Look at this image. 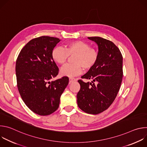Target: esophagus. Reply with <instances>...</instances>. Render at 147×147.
<instances>
[{
    "label": "esophagus",
    "mask_w": 147,
    "mask_h": 147,
    "mask_svg": "<svg viewBox=\"0 0 147 147\" xmlns=\"http://www.w3.org/2000/svg\"><path fill=\"white\" fill-rule=\"evenodd\" d=\"M76 81V79L75 78H73V77H70L69 78V82H70V83L74 82Z\"/></svg>",
    "instance_id": "1"
}]
</instances>
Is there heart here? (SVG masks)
Wrapping results in <instances>:
<instances>
[{"instance_id": "obj_1", "label": "heart", "mask_w": 147, "mask_h": 147, "mask_svg": "<svg viewBox=\"0 0 147 147\" xmlns=\"http://www.w3.org/2000/svg\"><path fill=\"white\" fill-rule=\"evenodd\" d=\"M75 55L73 57L74 64H67L60 70L63 76L74 77L81 74L82 67L85 69L92 67L98 58V52L90 45L82 40L71 41L66 44L65 49L60 47H55L51 52L53 60L59 65H63L69 56Z\"/></svg>"}]
</instances>
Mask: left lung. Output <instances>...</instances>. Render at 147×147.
<instances>
[{
    "instance_id": "8db88e82",
    "label": "left lung",
    "mask_w": 147,
    "mask_h": 147,
    "mask_svg": "<svg viewBox=\"0 0 147 147\" xmlns=\"http://www.w3.org/2000/svg\"><path fill=\"white\" fill-rule=\"evenodd\" d=\"M88 38L98 45V58L95 65L81 76L92 81H78L81 88L77 101L82 111L97 115L107 110L117 95L123 78V57L111 40L99 36Z\"/></svg>"
}]
</instances>
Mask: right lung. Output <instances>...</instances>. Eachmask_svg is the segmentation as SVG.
<instances>
[{
	"mask_svg": "<svg viewBox=\"0 0 147 147\" xmlns=\"http://www.w3.org/2000/svg\"><path fill=\"white\" fill-rule=\"evenodd\" d=\"M60 39L42 36L31 39L20 51L16 60L17 87L23 100L35 113L47 116L59 108L60 98L69 84V78L55 81L59 68L51 57Z\"/></svg>",
	"mask_w": 147,
	"mask_h": 147,
	"instance_id": "add662e5",
	"label": "right lung"
}]
</instances>
